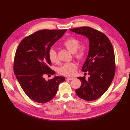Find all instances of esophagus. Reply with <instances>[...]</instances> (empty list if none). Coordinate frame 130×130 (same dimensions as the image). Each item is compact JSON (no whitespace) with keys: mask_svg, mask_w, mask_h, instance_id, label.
Returning <instances> with one entry per match:
<instances>
[{"mask_svg":"<svg viewBox=\"0 0 130 130\" xmlns=\"http://www.w3.org/2000/svg\"><path fill=\"white\" fill-rule=\"evenodd\" d=\"M74 77H66V80H73Z\"/></svg>","mask_w":130,"mask_h":130,"instance_id":"34e87169","label":"esophagus"}]
</instances>
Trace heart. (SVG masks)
I'll use <instances>...</instances> for the list:
<instances>
[{"label": "heart", "instance_id": "1", "mask_svg": "<svg viewBox=\"0 0 130 130\" xmlns=\"http://www.w3.org/2000/svg\"><path fill=\"white\" fill-rule=\"evenodd\" d=\"M80 41L77 38L70 37L63 42V45L70 52L74 53V57L78 60H82L87 52V45L86 44H82L79 45ZM49 57L51 62L54 63L58 62V58L56 50L51 48L49 52ZM77 68V64L74 62L67 63L63 65L59 69V73L64 76H72L75 73V70Z\"/></svg>", "mask_w": 130, "mask_h": 130}]
</instances>
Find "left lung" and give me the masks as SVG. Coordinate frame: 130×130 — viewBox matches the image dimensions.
<instances>
[{"instance_id":"1","label":"left lung","mask_w":130,"mask_h":130,"mask_svg":"<svg viewBox=\"0 0 130 130\" xmlns=\"http://www.w3.org/2000/svg\"><path fill=\"white\" fill-rule=\"evenodd\" d=\"M87 37L89 42L88 56L82 71L88 72L89 77H78L81 87L76 89L77 95L86 101L95 100L108 89L115 74V56L108 38L100 31L88 26L70 29Z\"/></svg>"}]
</instances>
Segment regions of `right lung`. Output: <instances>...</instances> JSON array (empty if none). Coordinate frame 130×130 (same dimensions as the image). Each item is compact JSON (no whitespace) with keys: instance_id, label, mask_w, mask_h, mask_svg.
<instances>
[{"instance_id":"add662e5","label":"right lung","mask_w":130,"mask_h":130,"mask_svg":"<svg viewBox=\"0 0 130 130\" xmlns=\"http://www.w3.org/2000/svg\"><path fill=\"white\" fill-rule=\"evenodd\" d=\"M66 30H39L23 39L17 49L13 66L15 77L27 96L37 103L50 101L59 84L65 81L64 77L57 76L46 81L44 76L55 74L49 67V52Z\"/></svg>"}]
</instances>
